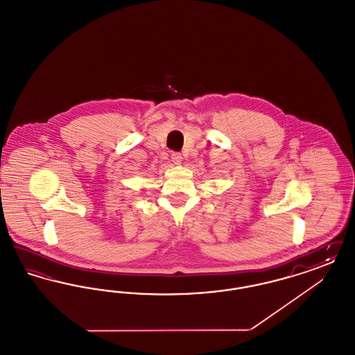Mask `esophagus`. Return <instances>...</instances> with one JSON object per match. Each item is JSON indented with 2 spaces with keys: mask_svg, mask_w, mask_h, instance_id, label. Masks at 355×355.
I'll list each match as a JSON object with an SVG mask.
<instances>
[{
  "mask_svg": "<svg viewBox=\"0 0 355 355\" xmlns=\"http://www.w3.org/2000/svg\"><path fill=\"white\" fill-rule=\"evenodd\" d=\"M171 161H173V164L180 165L182 162V155L180 153H173L171 154Z\"/></svg>",
  "mask_w": 355,
  "mask_h": 355,
  "instance_id": "34e87169",
  "label": "esophagus"
}]
</instances>
